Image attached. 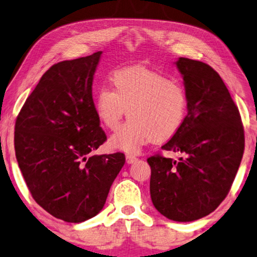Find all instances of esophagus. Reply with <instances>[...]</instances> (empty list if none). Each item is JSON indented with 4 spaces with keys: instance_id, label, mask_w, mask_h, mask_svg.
<instances>
[{
    "instance_id": "1",
    "label": "esophagus",
    "mask_w": 257,
    "mask_h": 257,
    "mask_svg": "<svg viewBox=\"0 0 257 257\" xmlns=\"http://www.w3.org/2000/svg\"><path fill=\"white\" fill-rule=\"evenodd\" d=\"M138 161L136 156H132V155H126V163L127 164H133Z\"/></svg>"
}]
</instances>
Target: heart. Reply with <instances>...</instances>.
<instances>
[{
	"mask_svg": "<svg viewBox=\"0 0 257 257\" xmlns=\"http://www.w3.org/2000/svg\"><path fill=\"white\" fill-rule=\"evenodd\" d=\"M111 90L102 87L94 109L99 120L115 131L127 110L128 120L109 140L113 149L138 154L149 142L174 136L187 113L188 96L183 84L144 67L117 69L110 77Z\"/></svg>",
	"mask_w": 257,
	"mask_h": 257,
	"instance_id": "obj_1",
	"label": "heart"
}]
</instances>
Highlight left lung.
Segmentation results:
<instances>
[{"mask_svg": "<svg viewBox=\"0 0 257 257\" xmlns=\"http://www.w3.org/2000/svg\"><path fill=\"white\" fill-rule=\"evenodd\" d=\"M188 113L162 147L179 161L150 156V196L157 211L178 222L204 217L228 195L240 165L245 134L238 107L215 70L205 62L180 58Z\"/></svg>", "mask_w": 257, "mask_h": 257, "instance_id": "8db88e82", "label": "left lung"}]
</instances>
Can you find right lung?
<instances>
[{
	"mask_svg": "<svg viewBox=\"0 0 257 257\" xmlns=\"http://www.w3.org/2000/svg\"><path fill=\"white\" fill-rule=\"evenodd\" d=\"M101 51L54 64L25 101L15 150L34 200L69 223L95 216L125 164V155H94L107 140L92 98Z\"/></svg>",
	"mask_w": 257,
	"mask_h": 257,
	"instance_id": "add662e5",
	"label": "right lung"
}]
</instances>
